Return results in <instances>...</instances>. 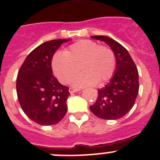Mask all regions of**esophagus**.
<instances>
[{"mask_svg":"<svg viewBox=\"0 0 160 160\" xmlns=\"http://www.w3.org/2000/svg\"><path fill=\"white\" fill-rule=\"evenodd\" d=\"M68 91H69L70 93L72 94V93H74V92H78V91H80V89L74 88H69Z\"/></svg>","mask_w":160,"mask_h":160,"instance_id":"esophagus-1","label":"esophagus"}]
</instances>
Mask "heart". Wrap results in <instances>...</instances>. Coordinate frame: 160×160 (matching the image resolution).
Returning <instances> with one entry per match:
<instances>
[{
	"label": "heart",
	"mask_w": 160,
	"mask_h": 160,
	"mask_svg": "<svg viewBox=\"0 0 160 160\" xmlns=\"http://www.w3.org/2000/svg\"><path fill=\"white\" fill-rule=\"evenodd\" d=\"M116 68V58L110 48L98 46L91 40L73 43L64 53H57L52 59V68L58 80L63 84L72 81L76 87L101 84L110 80Z\"/></svg>",
	"instance_id": "1"
}]
</instances>
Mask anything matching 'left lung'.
Returning <instances> with one entry per match:
<instances>
[{
  "label": "left lung",
  "instance_id": "1",
  "mask_svg": "<svg viewBox=\"0 0 160 160\" xmlns=\"http://www.w3.org/2000/svg\"><path fill=\"white\" fill-rule=\"evenodd\" d=\"M92 38L105 42L111 48L116 58V71L105 87L98 89L96 102L90 110L99 118H121L135 103L139 92L138 70L127 50L117 41L104 35Z\"/></svg>",
  "mask_w": 160,
  "mask_h": 160
}]
</instances>
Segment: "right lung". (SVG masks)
<instances>
[{
  "label": "right lung",
  "mask_w": 160,
  "mask_h": 160,
  "mask_svg": "<svg viewBox=\"0 0 160 160\" xmlns=\"http://www.w3.org/2000/svg\"><path fill=\"white\" fill-rule=\"evenodd\" d=\"M69 39L46 42L31 52L19 68L16 92L22 110L41 125L58 123L67 112L68 88L53 75L51 61L61 45Z\"/></svg>",
  "instance_id": "1"
}]
</instances>
